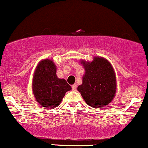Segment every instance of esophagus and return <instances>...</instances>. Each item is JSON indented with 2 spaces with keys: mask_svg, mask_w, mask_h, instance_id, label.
Masks as SVG:
<instances>
[{
  "mask_svg": "<svg viewBox=\"0 0 148 148\" xmlns=\"http://www.w3.org/2000/svg\"><path fill=\"white\" fill-rule=\"evenodd\" d=\"M72 88L73 90H76V84H74V85H73V86H72Z\"/></svg>",
  "mask_w": 148,
  "mask_h": 148,
  "instance_id": "34e87169",
  "label": "esophagus"
}]
</instances>
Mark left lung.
Returning <instances> with one entry per match:
<instances>
[{"label": "left lung", "instance_id": "left-lung-1", "mask_svg": "<svg viewBox=\"0 0 148 148\" xmlns=\"http://www.w3.org/2000/svg\"><path fill=\"white\" fill-rule=\"evenodd\" d=\"M81 62L86 72L78 91L90 106L98 108L106 106L116 92V77L111 64L98 56L92 62L81 60Z\"/></svg>", "mask_w": 148, "mask_h": 148}]
</instances>
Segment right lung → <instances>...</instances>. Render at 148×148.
<instances>
[{
    "label": "right lung",
    "instance_id": "obj_1",
    "mask_svg": "<svg viewBox=\"0 0 148 148\" xmlns=\"http://www.w3.org/2000/svg\"><path fill=\"white\" fill-rule=\"evenodd\" d=\"M56 66L50 59L39 62L33 78V92L40 106L53 108L60 105L62 98L71 86L56 75Z\"/></svg>",
    "mask_w": 148,
    "mask_h": 148
}]
</instances>
